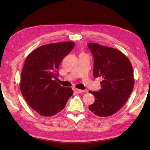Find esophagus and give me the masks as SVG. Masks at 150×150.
Here are the masks:
<instances>
[{
    "instance_id": "obj_1",
    "label": "esophagus",
    "mask_w": 150,
    "mask_h": 150,
    "mask_svg": "<svg viewBox=\"0 0 150 150\" xmlns=\"http://www.w3.org/2000/svg\"><path fill=\"white\" fill-rule=\"evenodd\" d=\"M74 91L76 93H77V94H79V93H83L84 91V90H81V89H77V88H74Z\"/></svg>"
}]
</instances>
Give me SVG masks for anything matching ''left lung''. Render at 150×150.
Here are the masks:
<instances>
[{
    "label": "left lung",
    "instance_id": "left-lung-1",
    "mask_svg": "<svg viewBox=\"0 0 150 150\" xmlns=\"http://www.w3.org/2000/svg\"><path fill=\"white\" fill-rule=\"evenodd\" d=\"M88 46L94 57L93 76L103 78L99 91H89L96 98L89 110L98 116H110L125 105L132 92L134 84L132 65L117 49L92 42Z\"/></svg>",
    "mask_w": 150,
    "mask_h": 150
}]
</instances>
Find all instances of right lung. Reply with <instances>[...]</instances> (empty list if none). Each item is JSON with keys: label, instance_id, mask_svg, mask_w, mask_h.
I'll list each match as a JSON object with an SVG mask.
<instances>
[{"label": "right lung", "instance_id": "obj_1", "mask_svg": "<svg viewBox=\"0 0 150 150\" xmlns=\"http://www.w3.org/2000/svg\"><path fill=\"white\" fill-rule=\"evenodd\" d=\"M74 42L48 44L30 53L21 73V91L29 106L40 115L52 116L62 111L73 94L54 79L63 59L74 47Z\"/></svg>", "mask_w": 150, "mask_h": 150}]
</instances>
